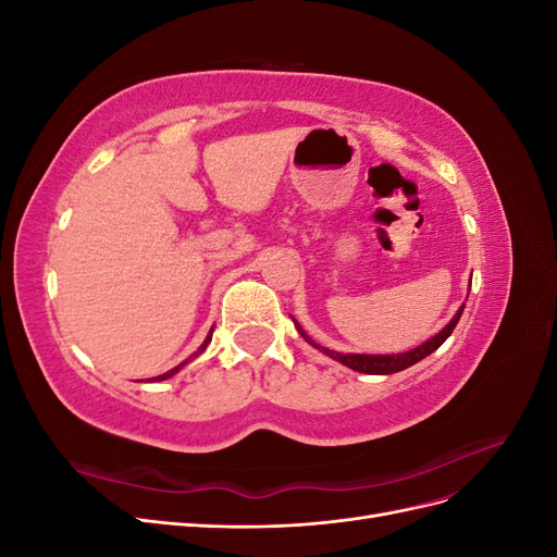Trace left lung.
Instances as JSON below:
<instances>
[{
	"instance_id": "obj_1",
	"label": "left lung",
	"mask_w": 557,
	"mask_h": 557,
	"mask_svg": "<svg viewBox=\"0 0 557 557\" xmlns=\"http://www.w3.org/2000/svg\"><path fill=\"white\" fill-rule=\"evenodd\" d=\"M469 283H471V278H469ZM462 311H465V305H462L458 311H455V315L450 318V323H448L442 332H436L434 336H430L428 342H423V344L411 348V350L391 352V356H369V352H336V350H330V348H325V346L315 344V342L311 339V336H309L305 330H301V325L297 323L295 318H293V323H295L297 332H299L301 336H305V342H309V344H311L313 348H318L320 352H325L327 358L346 364L348 369H352V372L383 376V374H397V372H401V369H407V367H411V364H416V362H420V360H425V358L430 356V352H434L436 348H440V346L448 339L450 332L455 330V325H458V320H460Z\"/></svg>"
}]
</instances>
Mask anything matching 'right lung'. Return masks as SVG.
<instances>
[{
    "instance_id": "1",
    "label": "right lung",
    "mask_w": 557,
    "mask_h": 557,
    "mask_svg": "<svg viewBox=\"0 0 557 557\" xmlns=\"http://www.w3.org/2000/svg\"><path fill=\"white\" fill-rule=\"evenodd\" d=\"M211 336H213V327H211V330H209V334H207V339H205V342H201V346H199V348H197V350H195V352H193V356H190V358H188V360H183V362H181V364H176V367H174V369H170V372H166V374H160V376H153V379H150V381H164V379H170V376H174V374H176V372H181V369H183V367H185V364H188V362H193V360H195V358H197V356H201V352H205V350H207V346H209V344H211Z\"/></svg>"
}]
</instances>
